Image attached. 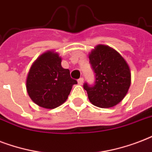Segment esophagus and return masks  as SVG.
Instances as JSON below:
<instances>
[{
	"label": "esophagus",
	"mask_w": 152,
	"mask_h": 152,
	"mask_svg": "<svg viewBox=\"0 0 152 152\" xmlns=\"http://www.w3.org/2000/svg\"><path fill=\"white\" fill-rule=\"evenodd\" d=\"M83 82H84V79H83V77H80L79 79L77 80V82H78V84H79V85H82Z\"/></svg>",
	"instance_id": "esophagus-1"
}]
</instances>
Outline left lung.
<instances>
[{
    "instance_id": "8db88e82",
    "label": "left lung",
    "mask_w": 152,
    "mask_h": 152,
    "mask_svg": "<svg viewBox=\"0 0 152 152\" xmlns=\"http://www.w3.org/2000/svg\"><path fill=\"white\" fill-rule=\"evenodd\" d=\"M96 74L94 86L84 84L89 102L99 108H110L124 99L131 85L129 64L115 49L98 44L89 54Z\"/></svg>"
}]
</instances>
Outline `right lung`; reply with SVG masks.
Wrapping results in <instances>:
<instances>
[{
  "label": "right lung",
  "mask_w": 152,
  "mask_h": 152,
  "mask_svg": "<svg viewBox=\"0 0 152 152\" xmlns=\"http://www.w3.org/2000/svg\"><path fill=\"white\" fill-rule=\"evenodd\" d=\"M62 58L48 50L32 63L26 79V89L34 103L44 109L57 108L66 101L76 80L61 65Z\"/></svg>",
  "instance_id": "add662e5"
}]
</instances>
